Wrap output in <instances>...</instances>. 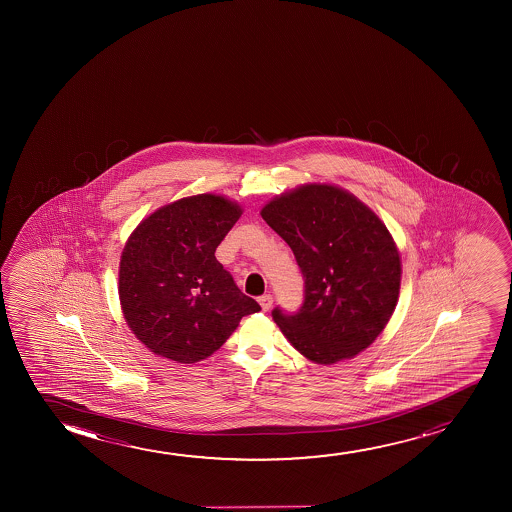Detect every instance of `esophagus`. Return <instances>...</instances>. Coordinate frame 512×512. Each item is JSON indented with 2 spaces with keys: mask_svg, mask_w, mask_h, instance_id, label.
I'll return each instance as SVG.
<instances>
[{
  "mask_svg": "<svg viewBox=\"0 0 512 512\" xmlns=\"http://www.w3.org/2000/svg\"><path fill=\"white\" fill-rule=\"evenodd\" d=\"M260 308L264 309V311H269V309L273 308V295L264 294L259 297Z\"/></svg>",
  "mask_w": 512,
  "mask_h": 512,
  "instance_id": "esophagus-1",
  "label": "esophagus"
}]
</instances>
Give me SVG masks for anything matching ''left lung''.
<instances>
[{
    "mask_svg": "<svg viewBox=\"0 0 512 512\" xmlns=\"http://www.w3.org/2000/svg\"><path fill=\"white\" fill-rule=\"evenodd\" d=\"M260 215L292 248L304 278L301 308L273 309L295 350L330 365L374 343L399 299L400 257L385 224L332 185L299 187Z\"/></svg>",
    "mask_w": 512,
    "mask_h": 512,
    "instance_id": "8db88e82",
    "label": "left lung"
}]
</instances>
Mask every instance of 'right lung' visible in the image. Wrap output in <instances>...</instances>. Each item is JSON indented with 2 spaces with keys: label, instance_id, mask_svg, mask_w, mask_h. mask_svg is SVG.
<instances>
[{
  "label": "right lung",
  "instance_id": "add662e5",
  "mask_svg": "<svg viewBox=\"0 0 512 512\" xmlns=\"http://www.w3.org/2000/svg\"><path fill=\"white\" fill-rule=\"evenodd\" d=\"M241 208L213 194L185 197L145 218L122 252L119 297L134 336L155 355L194 364L260 311L215 257Z\"/></svg>",
  "mask_w": 512,
  "mask_h": 512
}]
</instances>
